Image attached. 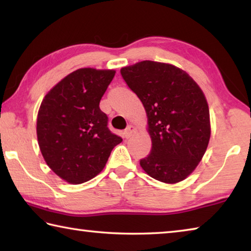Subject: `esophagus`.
<instances>
[{
  "label": "esophagus",
  "instance_id": "esophagus-1",
  "mask_svg": "<svg viewBox=\"0 0 251 251\" xmlns=\"http://www.w3.org/2000/svg\"><path fill=\"white\" fill-rule=\"evenodd\" d=\"M136 131V128L133 125L127 126V128L124 130V137L125 138H129L130 136H133V134Z\"/></svg>",
  "mask_w": 251,
  "mask_h": 251
}]
</instances>
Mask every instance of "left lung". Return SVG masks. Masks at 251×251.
I'll return each mask as SVG.
<instances>
[{
  "instance_id": "8db88e82",
  "label": "left lung",
  "mask_w": 251,
  "mask_h": 251,
  "mask_svg": "<svg viewBox=\"0 0 251 251\" xmlns=\"http://www.w3.org/2000/svg\"><path fill=\"white\" fill-rule=\"evenodd\" d=\"M145 107L151 150L139 160L156 180L175 184L193 173L210 138L209 108L202 91L178 67L143 61L121 70Z\"/></svg>"
}]
</instances>
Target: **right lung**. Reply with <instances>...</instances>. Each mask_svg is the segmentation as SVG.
Segmentation results:
<instances>
[{"label": "right lung", "instance_id": "right-lung-1", "mask_svg": "<svg viewBox=\"0 0 251 251\" xmlns=\"http://www.w3.org/2000/svg\"><path fill=\"white\" fill-rule=\"evenodd\" d=\"M115 75L112 70L79 69L55 85L37 115V141L46 164L70 184H82L103 171L122 137L108 128L100 108Z\"/></svg>", "mask_w": 251, "mask_h": 251}]
</instances>
